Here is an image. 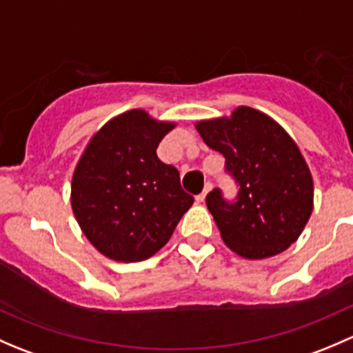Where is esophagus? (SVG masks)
Segmentation results:
<instances>
[{"instance_id": "34e87169", "label": "esophagus", "mask_w": 353, "mask_h": 353, "mask_svg": "<svg viewBox=\"0 0 353 353\" xmlns=\"http://www.w3.org/2000/svg\"><path fill=\"white\" fill-rule=\"evenodd\" d=\"M212 183H206L205 184V190H203V193L201 194H198V196H196V201L198 203H203V201H205V198H206V194H208L210 193V191H212Z\"/></svg>"}]
</instances>
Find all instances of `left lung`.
<instances>
[{"label": "left lung", "mask_w": 353, "mask_h": 353, "mask_svg": "<svg viewBox=\"0 0 353 353\" xmlns=\"http://www.w3.org/2000/svg\"><path fill=\"white\" fill-rule=\"evenodd\" d=\"M206 145L225 157L237 201L206 196L223 243L245 259L280 254L299 239L314 205L311 170L290 134L265 112L241 105L230 116L198 121Z\"/></svg>", "instance_id": "left-lung-1"}]
</instances>
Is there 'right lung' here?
I'll use <instances>...</instances> for the list:
<instances>
[{
	"label": "right lung",
	"instance_id": "1",
	"mask_svg": "<svg viewBox=\"0 0 353 353\" xmlns=\"http://www.w3.org/2000/svg\"><path fill=\"white\" fill-rule=\"evenodd\" d=\"M176 123L131 109L108 121L85 147L71 177V208L90 244L123 263L167 244L194 198L157 147Z\"/></svg>",
	"mask_w": 353,
	"mask_h": 353
}]
</instances>
